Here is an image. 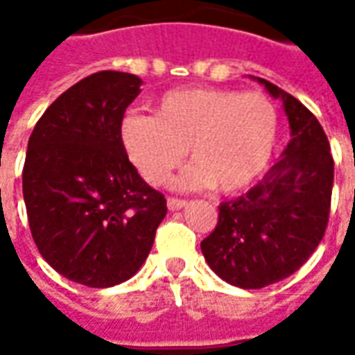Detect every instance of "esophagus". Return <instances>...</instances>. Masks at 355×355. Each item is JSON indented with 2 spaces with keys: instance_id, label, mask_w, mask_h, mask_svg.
I'll return each instance as SVG.
<instances>
[{
  "instance_id": "34e87169",
  "label": "esophagus",
  "mask_w": 355,
  "mask_h": 355,
  "mask_svg": "<svg viewBox=\"0 0 355 355\" xmlns=\"http://www.w3.org/2000/svg\"><path fill=\"white\" fill-rule=\"evenodd\" d=\"M167 207H169V211H178V209H184L186 201L177 200V198H169V200H167Z\"/></svg>"
}]
</instances>
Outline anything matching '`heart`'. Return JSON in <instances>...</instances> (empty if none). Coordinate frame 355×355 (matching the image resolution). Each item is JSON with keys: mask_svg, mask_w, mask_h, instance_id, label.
<instances>
[{"mask_svg": "<svg viewBox=\"0 0 355 355\" xmlns=\"http://www.w3.org/2000/svg\"><path fill=\"white\" fill-rule=\"evenodd\" d=\"M279 129L275 104L262 93L190 87L162 94L155 116L127 114L119 140L150 184H165L182 163L193 165L175 182L180 190L211 188L238 193L272 163Z\"/></svg>", "mask_w": 355, "mask_h": 355, "instance_id": "1", "label": "heart"}]
</instances>
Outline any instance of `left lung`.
I'll return each mask as SVG.
<instances>
[{
    "mask_svg": "<svg viewBox=\"0 0 355 355\" xmlns=\"http://www.w3.org/2000/svg\"><path fill=\"white\" fill-rule=\"evenodd\" d=\"M283 102L291 140L257 186L218 207L201 253L218 277L262 289L295 274L325 234L333 192V155L310 110L274 83L253 78Z\"/></svg>",
    "mask_w": 355,
    "mask_h": 355,
    "instance_id": "left-lung-1",
    "label": "left lung"
}]
</instances>
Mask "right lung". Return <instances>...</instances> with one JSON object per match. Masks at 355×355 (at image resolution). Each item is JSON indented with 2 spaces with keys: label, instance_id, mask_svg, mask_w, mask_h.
I'll return each mask as SVG.
<instances>
[{
  "label": "right lung",
  "instance_id": "add662e5",
  "mask_svg": "<svg viewBox=\"0 0 355 355\" xmlns=\"http://www.w3.org/2000/svg\"><path fill=\"white\" fill-rule=\"evenodd\" d=\"M142 80L104 70L45 110L28 140L22 193L40 253L58 274L114 287L137 274L167 215L125 154L119 123Z\"/></svg>",
  "mask_w": 355,
  "mask_h": 355
}]
</instances>
